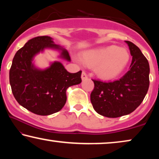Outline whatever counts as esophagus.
Masks as SVG:
<instances>
[{
	"label": "esophagus",
	"instance_id": "obj_1",
	"mask_svg": "<svg viewBox=\"0 0 159 159\" xmlns=\"http://www.w3.org/2000/svg\"><path fill=\"white\" fill-rule=\"evenodd\" d=\"M81 77H82V80H86V79H88V75H87L86 72H84V71H82Z\"/></svg>",
	"mask_w": 159,
	"mask_h": 159
}]
</instances>
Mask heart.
<instances>
[{"mask_svg":"<svg viewBox=\"0 0 159 159\" xmlns=\"http://www.w3.org/2000/svg\"><path fill=\"white\" fill-rule=\"evenodd\" d=\"M130 58L125 48L116 45L90 50L82 54V62L89 67H95V72L102 79L116 77L127 66Z\"/></svg>","mask_w":159,"mask_h":159,"instance_id":"1","label":"heart"}]
</instances>
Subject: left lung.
<instances>
[{"instance_id":"left-lung-1","label":"left lung","mask_w":159,"mask_h":159,"mask_svg":"<svg viewBox=\"0 0 159 159\" xmlns=\"http://www.w3.org/2000/svg\"><path fill=\"white\" fill-rule=\"evenodd\" d=\"M132 56L129 70L118 80L103 82L93 80L94 89L91 103L98 114L116 118L134 111L142 103L149 88L150 67L140 48L125 41Z\"/></svg>"}]
</instances>
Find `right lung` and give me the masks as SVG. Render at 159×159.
I'll return each mask as SVG.
<instances>
[{"instance_id": "obj_1", "label": "right lung", "mask_w": 159, "mask_h": 159, "mask_svg": "<svg viewBox=\"0 0 159 159\" xmlns=\"http://www.w3.org/2000/svg\"><path fill=\"white\" fill-rule=\"evenodd\" d=\"M61 51V57L70 61L68 51L55 44L48 36L31 39L15 54L9 71V82L17 102L34 114L47 116L56 113L66 101L69 87L82 82V71L69 73L60 62H54L45 70L36 69L33 57L45 48Z\"/></svg>"}]
</instances>
